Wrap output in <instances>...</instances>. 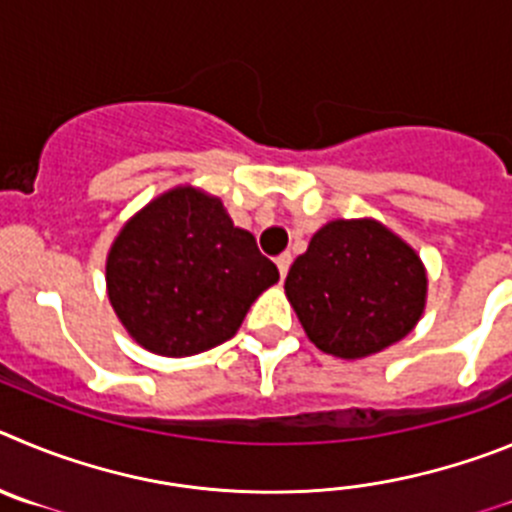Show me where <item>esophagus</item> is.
<instances>
[{"instance_id": "1", "label": "esophagus", "mask_w": 512, "mask_h": 512, "mask_svg": "<svg viewBox=\"0 0 512 512\" xmlns=\"http://www.w3.org/2000/svg\"><path fill=\"white\" fill-rule=\"evenodd\" d=\"M290 262H293V257H290L288 252H285V255H280L278 260H275V265H278V273H280V278H285V275H288V270H290Z\"/></svg>"}]
</instances>
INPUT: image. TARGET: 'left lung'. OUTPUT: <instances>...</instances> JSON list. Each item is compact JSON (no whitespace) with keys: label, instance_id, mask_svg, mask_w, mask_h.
I'll use <instances>...</instances> for the list:
<instances>
[{"label":"left lung","instance_id":"left-lung-1","mask_svg":"<svg viewBox=\"0 0 512 512\" xmlns=\"http://www.w3.org/2000/svg\"><path fill=\"white\" fill-rule=\"evenodd\" d=\"M426 293L418 252L370 216L326 222L285 278L306 336L339 359H365L411 334Z\"/></svg>","mask_w":512,"mask_h":512}]
</instances>
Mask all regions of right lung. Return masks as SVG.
<instances>
[{
	"label": "right lung",
	"instance_id": "obj_1",
	"mask_svg": "<svg viewBox=\"0 0 512 512\" xmlns=\"http://www.w3.org/2000/svg\"><path fill=\"white\" fill-rule=\"evenodd\" d=\"M278 267L222 199L176 186L130 216L107 255V293L117 319L147 352L191 357L237 334Z\"/></svg>",
	"mask_w": 512,
	"mask_h": 512
}]
</instances>
